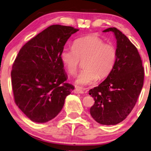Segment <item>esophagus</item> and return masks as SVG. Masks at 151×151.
Listing matches in <instances>:
<instances>
[{
  "instance_id": "34e87169",
  "label": "esophagus",
  "mask_w": 151,
  "mask_h": 151,
  "mask_svg": "<svg viewBox=\"0 0 151 151\" xmlns=\"http://www.w3.org/2000/svg\"><path fill=\"white\" fill-rule=\"evenodd\" d=\"M74 93H76V94H83V91L82 89H81V88H76L75 90H74Z\"/></svg>"
}]
</instances>
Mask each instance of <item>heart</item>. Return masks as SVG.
<instances>
[{
  "instance_id": "obj_1",
  "label": "heart",
  "mask_w": 151,
  "mask_h": 151,
  "mask_svg": "<svg viewBox=\"0 0 151 151\" xmlns=\"http://www.w3.org/2000/svg\"><path fill=\"white\" fill-rule=\"evenodd\" d=\"M60 60L69 75L77 71L81 62L84 61L83 68L76 80V84L85 87L94 84L99 79L107 77L113 70L117 61L116 47L106 43L95 35H88L78 38L73 47H64L60 53Z\"/></svg>"
}]
</instances>
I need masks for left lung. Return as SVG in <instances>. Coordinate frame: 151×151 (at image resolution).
<instances>
[{
	"mask_svg": "<svg viewBox=\"0 0 151 151\" xmlns=\"http://www.w3.org/2000/svg\"><path fill=\"white\" fill-rule=\"evenodd\" d=\"M103 32L114 33L118 57L111 73L88 91L95 100L90 114L98 123L116 125L135 106L144 83V68L137 48L124 33L116 27Z\"/></svg>",
	"mask_w": 151,
	"mask_h": 151,
	"instance_id": "1",
	"label": "left lung"
}]
</instances>
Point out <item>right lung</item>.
<instances>
[{
	"label": "right lung",
	"instance_id": "obj_1",
	"mask_svg": "<svg viewBox=\"0 0 151 151\" xmlns=\"http://www.w3.org/2000/svg\"><path fill=\"white\" fill-rule=\"evenodd\" d=\"M78 29L53 25L21 47L13 64L11 81L17 106L31 120L45 123L64 106L74 86L64 83L67 75L60 53Z\"/></svg>",
	"mask_w": 151,
	"mask_h": 151
}]
</instances>
